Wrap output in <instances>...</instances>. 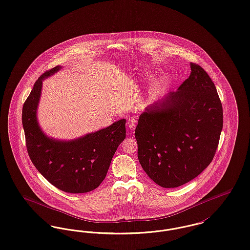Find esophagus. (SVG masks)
<instances>
[{"mask_svg":"<svg viewBox=\"0 0 250 250\" xmlns=\"http://www.w3.org/2000/svg\"><path fill=\"white\" fill-rule=\"evenodd\" d=\"M126 125H127V126H128L131 130H134L135 127H136V125H137V120H136L135 118H129V119L127 120V122H126Z\"/></svg>","mask_w":250,"mask_h":250,"instance_id":"34e87169","label":"esophagus"}]
</instances>
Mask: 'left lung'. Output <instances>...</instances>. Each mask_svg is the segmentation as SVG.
Instances as JSON below:
<instances>
[{"instance_id":"8db88e82","label":"left lung","mask_w":250,"mask_h":250,"mask_svg":"<svg viewBox=\"0 0 250 250\" xmlns=\"http://www.w3.org/2000/svg\"><path fill=\"white\" fill-rule=\"evenodd\" d=\"M223 128L215 85L199 65L176 91L148 106L135 130L138 159L155 183L176 188L200 175L213 160Z\"/></svg>"}]
</instances>
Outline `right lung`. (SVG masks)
<instances>
[{"label":"right lung","instance_id":"right-lung-1","mask_svg":"<svg viewBox=\"0 0 250 250\" xmlns=\"http://www.w3.org/2000/svg\"><path fill=\"white\" fill-rule=\"evenodd\" d=\"M60 66L45 72L36 81L22 107V126L31 162L55 187L69 193L96 189L108 171L113 155L125 138V119L73 141L49 138L37 120L42 81L59 72Z\"/></svg>","mask_w":250,"mask_h":250}]
</instances>
